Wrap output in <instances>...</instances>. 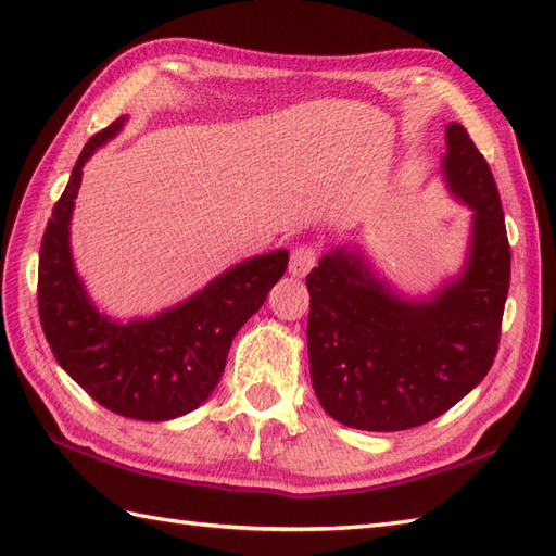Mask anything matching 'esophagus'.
I'll use <instances>...</instances> for the list:
<instances>
[{
  "label": "esophagus",
  "instance_id": "obj_1",
  "mask_svg": "<svg viewBox=\"0 0 556 556\" xmlns=\"http://www.w3.org/2000/svg\"><path fill=\"white\" fill-rule=\"evenodd\" d=\"M315 260H317V253L313 245H299L296 251L291 253L289 271L293 277H305L315 267Z\"/></svg>",
  "mask_w": 556,
  "mask_h": 556
}]
</instances>
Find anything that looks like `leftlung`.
Segmentation results:
<instances>
[{
	"instance_id": "8db88e82",
	"label": "left lung",
	"mask_w": 556,
	"mask_h": 556,
	"mask_svg": "<svg viewBox=\"0 0 556 556\" xmlns=\"http://www.w3.org/2000/svg\"><path fill=\"white\" fill-rule=\"evenodd\" d=\"M442 176L470 215L466 263L428 296L377 277L361 248H332L311 271V380L327 416L396 432L440 418L497 356L511 251L500 191L460 124H446Z\"/></svg>"
}]
</instances>
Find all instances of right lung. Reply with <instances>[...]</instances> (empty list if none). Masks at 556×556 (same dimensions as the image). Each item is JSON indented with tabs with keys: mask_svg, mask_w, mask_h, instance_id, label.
I'll return each mask as SVG.
<instances>
[{
	"mask_svg": "<svg viewBox=\"0 0 556 556\" xmlns=\"http://www.w3.org/2000/svg\"><path fill=\"white\" fill-rule=\"evenodd\" d=\"M124 124L126 116L88 140L56 200L40 245L38 308L71 380L116 416L160 422L186 416L215 392L236 332L287 271L289 251L248 257L157 315L114 320L100 313L76 271L71 215L83 167Z\"/></svg>",
	"mask_w": 556,
	"mask_h": 556,
	"instance_id": "obj_1",
	"label": "right lung"
}]
</instances>
